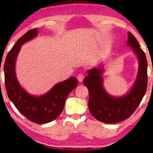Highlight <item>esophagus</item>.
<instances>
[{
    "label": "esophagus",
    "mask_w": 153,
    "mask_h": 153,
    "mask_svg": "<svg viewBox=\"0 0 153 153\" xmlns=\"http://www.w3.org/2000/svg\"><path fill=\"white\" fill-rule=\"evenodd\" d=\"M77 80H78L79 82H82L84 79V75L83 74H79L77 75Z\"/></svg>",
    "instance_id": "esophagus-1"
}]
</instances>
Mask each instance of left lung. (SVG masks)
Masks as SVG:
<instances>
[{
  "label": "left lung",
  "mask_w": 153,
  "mask_h": 153,
  "mask_svg": "<svg viewBox=\"0 0 153 153\" xmlns=\"http://www.w3.org/2000/svg\"><path fill=\"white\" fill-rule=\"evenodd\" d=\"M126 45L132 48L138 61V70L134 84L126 94L122 96H113L104 88L102 65L88 71V75L83 81L89 91L88 107L91 114L104 123L114 124L129 118L138 107L146 93L147 60L140 44L131 33H128Z\"/></svg>",
  "instance_id": "8db88e82"
}]
</instances>
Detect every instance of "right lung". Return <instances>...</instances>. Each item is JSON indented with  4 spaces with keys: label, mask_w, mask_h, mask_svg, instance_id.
Returning a JSON list of instances; mask_svg holds the SVG:
<instances>
[{
    "label": "right lung",
    "mask_w": 153,
    "mask_h": 153,
    "mask_svg": "<svg viewBox=\"0 0 153 153\" xmlns=\"http://www.w3.org/2000/svg\"><path fill=\"white\" fill-rule=\"evenodd\" d=\"M37 35V29H34L19 39L6 57L4 72L5 86L10 100L28 120L41 124L54 120L61 114L69 94L77 87V79L70 77L57 83L48 92L41 96L32 95L22 87L16 75V58L21 46Z\"/></svg>",
    "instance_id": "obj_1"
}]
</instances>
